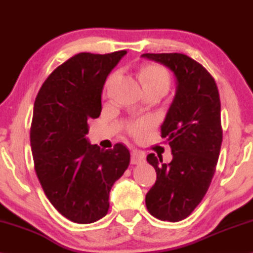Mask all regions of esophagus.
Segmentation results:
<instances>
[{
    "mask_svg": "<svg viewBox=\"0 0 253 253\" xmlns=\"http://www.w3.org/2000/svg\"><path fill=\"white\" fill-rule=\"evenodd\" d=\"M145 161V153L138 149H132L131 152V164L138 165Z\"/></svg>",
    "mask_w": 253,
    "mask_h": 253,
    "instance_id": "34e87169",
    "label": "esophagus"
}]
</instances>
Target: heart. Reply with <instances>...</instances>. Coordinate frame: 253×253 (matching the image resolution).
Returning a JSON list of instances; mask_svg holds the SVG:
<instances>
[{
	"label": "heart",
	"instance_id": "obj_1",
	"mask_svg": "<svg viewBox=\"0 0 253 253\" xmlns=\"http://www.w3.org/2000/svg\"><path fill=\"white\" fill-rule=\"evenodd\" d=\"M117 76V72L111 74L106 80L105 89L109 88ZM139 80L142 83L145 91L147 90H163L166 92L169 90L170 78L169 71L164 67L158 65H146L139 70ZM154 119L152 117H144L137 121L127 124L126 131L134 138H142L145 132L151 129L154 126Z\"/></svg>",
	"mask_w": 253,
	"mask_h": 253
}]
</instances>
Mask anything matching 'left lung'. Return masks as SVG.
Returning a JSON list of instances; mask_svg holds the SVG:
<instances>
[{
	"mask_svg": "<svg viewBox=\"0 0 253 253\" xmlns=\"http://www.w3.org/2000/svg\"><path fill=\"white\" fill-rule=\"evenodd\" d=\"M174 72L176 95L163 125L162 137L172 148L164 164L155 154L147 162L156 182L145 198L148 212L162 221L177 222L194 211L207 194L215 173L222 144L221 102L215 80L205 68L182 53H145Z\"/></svg>",
	"mask_w": 253,
	"mask_h": 253,
	"instance_id": "obj_1",
	"label": "left lung"
}]
</instances>
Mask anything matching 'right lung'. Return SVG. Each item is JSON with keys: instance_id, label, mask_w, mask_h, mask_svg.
Segmentation results:
<instances>
[{"instance_id": "1", "label": "right lung", "mask_w": 253, "mask_h": 253, "mask_svg": "<svg viewBox=\"0 0 253 253\" xmlns=\"http://www.w3.org/2000/svg\"><path fill=\"white\" fill-rule=\"evenodd\" d=\"M125 54L74 55L51 72L34 101V169L51 204L76 223H92L108 213L111 186L129 165L125 145L101 149L85 138L88 121L100 116L107 76Z\"/></svg>"}]
</instances>
